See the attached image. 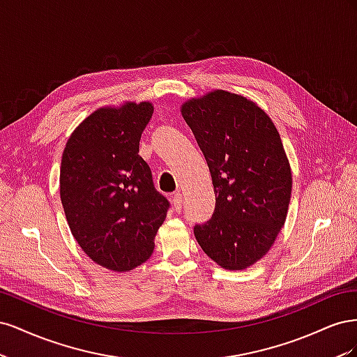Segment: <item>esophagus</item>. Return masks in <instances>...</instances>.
Returning <instances> with one entry per match:
<instances>
[{"label": "esophagus", "mask_w": 357, "mask_h": 357, "mask_svg": "<svg viewBox=\"0 0 357 357\" xmlns=\"http://www.w3.org/2000/svg\"><path fill=\"white\" fill-rule=\"evenodd\" d=\"M181 204H183V197L180 192H176L174 195H172V205H174V210L180 211L181 210Z\"/></svg>", "instance_id": "1"}]
</instances>
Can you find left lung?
I'll return each instance as SVG.
<instances>
[{"mask_svg":"<svg viewBox=\"0 0 357 357\" xmlns=\"http://www.w3.org/2000/svg\"><path fill=\"white\" fill-rule=\"evenodd\" d=\"M211 174L213 218L193 228L204 253L240 271L269 252L286 222L291 171L275 125L247 96L215 89L180 107Z\"/></svg>","mask_w":357,"mask_h":357,"instance_id":"left-lung-1","label":"left lung"}]
</instances>
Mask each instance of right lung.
<instances>
[{"label":"right lung","instance_id":"obj_1","mask_svg":"<svg viewBox=\"0 0 357 357\" xmlns=\"http://www.w3.org/2000/svg\"><path fill=\"white\" fill-rule=\"evenodd\" d=\"M152 114L149 101L101 107L74 129L62 153L59 193L71 234L95 264L117 273L152 256L169 207L138 155Z\"/></svg>","mask_w":357,"mask_h":357}]
</instances>
